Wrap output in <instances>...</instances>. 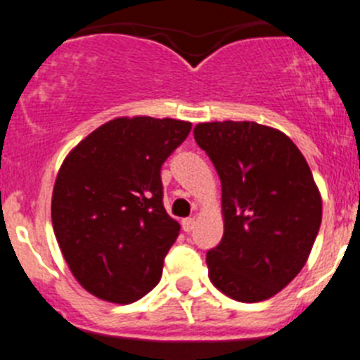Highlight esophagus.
<instances>
[{
	"label": "esophagus",
	"instance_id": "34e87169",
	"mask_svg": "<svg viewBox=\"0 0 360 360\" xmlns=\"http://www.w3.org/2000/svg\"><path fill=\"white\" fill-rule=\"evenodd\" d=\"M195 218H184L182 220V229L186 233H191L195 229Z\"/></svg>",
	"mask_w": 360,
	"mask_h": 360
}]
</instances>
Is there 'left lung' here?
Masks as SVG:
<instances>
[{"label": "left lung", "mask_w": 360, "mask_h": 360, "mask_svg": "<svg viewBox=\"0 0 360 360\" xmlns=\"http://www.w3.org/2000/svg\"><path fill=\"white\" fill-rule=\"evenodd\" d=\"M222 184V242L205 262L214 288L238 302H260L290 284L308 260L322 198L299 147L257 122L195 127Z\"/></svg>", "instance_id": "obj_1"}]
</instances>
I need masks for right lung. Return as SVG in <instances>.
<instances>
[{
  "instance_id": "1",
  "label": "right lung",
  "mask_w": 360,
  "mask_h": 360,
  "mask_svg": "<svg viewBox=\"0 0 360 360\" xmlns=\"http://www.w3.org/2000/svg\"><path fill=\"white\" fill-rule=\"evenodd\" d=\"M191 131L173 118H115L70 150L52 191V227L84 290L131 304L160 282L180 224L169 217L160 169Z\"/></svg>"
}]
</instances>
